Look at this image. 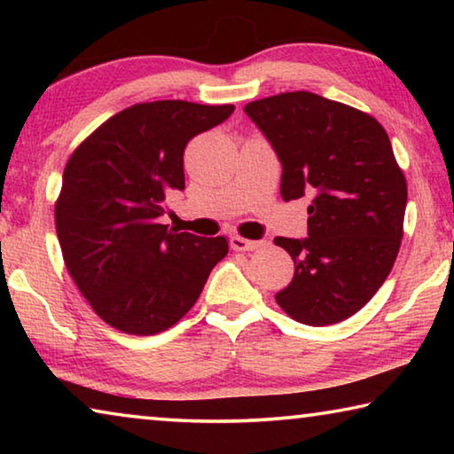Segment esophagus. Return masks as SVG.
I'll use <instances>...</instances> for the list:
<instances>
[{"label":"esophagus","instance_id":"34e87169","mask_svg":"<svg viewBox=\"0 0 454 454\" xmlns=\"http://www.w3.org/2000/svg\"><path fill=\"white\" fill-rule=\"evenodd\" d=\"M230 246H232V250L236 252H252L262 246V242H254V240H246L242 236H232L230 238Z\"/></svg>","mask_w":454,"mask_h":454}]
</instances>
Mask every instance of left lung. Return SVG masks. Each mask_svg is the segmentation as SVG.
Wrapping results in <instances>:
<instances>
[{"instance_id": "8db88e82", "label": "left lung", "mask_w": 454, "mask_h": 454, "mask_svg": "<svg viewBox=\"0 0 454 454\" xmlns=\"http://www.w3.org/2000/svg\"><path fill=\"white\" fill-rule=\"evenodd\" d=\"M244 112L278 153L282 198H314L309 238H274L294 260L276 302L309 326L347 320L387 280L404 234L406 178L387 129L310 91L256 99Z\"/></svg>"}]
</instances>
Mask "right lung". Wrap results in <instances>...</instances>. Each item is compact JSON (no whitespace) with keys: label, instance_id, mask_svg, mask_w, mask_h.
<instances>
[{"label":"right lung","instance_id":"right-lung-1","mask_svg":"<svg viewBox=\"0 0 454 454\" xmlns=\"http://www.w3.org/2000/svg\"><path fill=\"white\" fill-rule=\"evenodd\" d=\"M232 104L160 99L126 107L96 128L67 160L56 200L61 254L75 286L106 325L152 336L174 326L228 238L160 224L166 198L184 190V150L224 121Z\"/></svg>","mask_w":454,"mask_h":454}]
</instances>
